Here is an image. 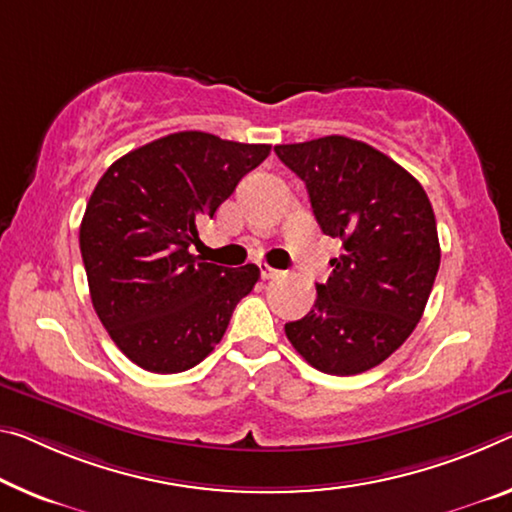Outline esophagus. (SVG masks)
I'll return each mask as SVG.
<instances>
[{"label":"esophagus","mask_w":512,"mask_h":512,"mask_svg":"<svg viewBox=\"0 0 512 512\" xmlns=\"http://www.w3.org/2000/svg\"><path fill=\"white\" fill-rule=\"evenodd\" d=\"M259 275H262V280H273V278H278L280 271L271 269L269 264H259Z\"/></svg>","instance_id":"1"}]
</instances>
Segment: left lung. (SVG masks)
<instances>
[{"label": "left lung", "mask_w": 512, "mask_h": 512, "mask_svg": "<svg viewBox=\"0 0 512 512\" xmlns=\"http://www.w3.org/2000/svg\"><path fill=\"white\" fill-rule=\"evenodd\" d=\"M275 154L305 182L321 232L344 248L287 339L323 373L369 371L412 335L431 296L440 269L431 200L408 170L348 136L275 145Z\"/></svg>", "instance_id": "left-lung-1"}]
</instances>
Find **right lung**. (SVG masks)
Returning <instances> with one entry per match:
<instances>
[{
	"label": "right lung",
	"instance_id": "right-lung-1",
	"mask_svg": "<svg viewBox=\"0 0 512 512\" xmlns=\"http://www.w3.org/2000/svg\"><path fill=\"white\" fill-rule=\"evenodd\" d=\"M269 152L264 143L177 132L127 152L97 182L79 227L88 289L109 337L141 369L196 367L253 291L255 264L227 269L191 246L198 223L214 218Z\"/></svg>",
	"mask_w": 512,
	"mask_h": 512
}]
</instances>
